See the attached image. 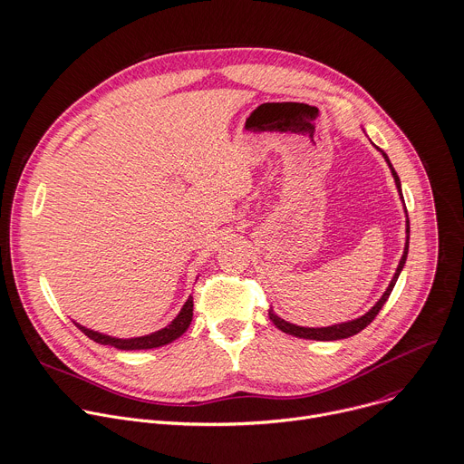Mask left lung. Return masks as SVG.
Wrapping results in <instances>:
<instances>
[{
    "label": "left lung",
    "mask_w": 464,
    "mask_h": 464,
    "mask_svg": "<svg viewBox=\"0 0 464 464\" xmlns=\"http://www.w3.org/2000/svg\"><path fill=\"white\" fill-rule=\"evenodd\" d=\"M382 154L385 157V160H387V164H389V168H391V171H392L396 188H398V191H400V195H401L400 179H398V175H396L392 164L389 162L387 154H385L383 150H382ZM405 232H407L405 248H403V256H401V260H400V266H398V269H396V273H394V278L391 280V284H389L387 291L383 293V296L376 302V305L372 307V310L367 312L363 317H359V319L350 321V323L328 326V328H302V326H295V324H291V323H285V321L280 319L273 310H269V319L273 321V324H275L278 330H282L284 334H289V335H293V337H298V339H315V341H337V339H346V337H350V335L359 334L363 328H367V326L376 319V315L380 314L383 304L387 302V298H389V295H391V291H392V287H394V284H396V280H398V276H400V271L403 269V264H405V260H407V250H409V219H407V230H405Z\"/></svg>",
    "instance_id": "left-lung-1"
}]
</instances>
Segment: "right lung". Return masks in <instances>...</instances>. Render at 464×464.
I'll list each match as a JSON object with an SVG mask.
<instances>
[{
	"mask_svg": "<svg viewBox=\"0 0 464 464\" xmlns=\"http://www.w3.org/2000/svg\"><path fill=\"white\" fill-rule=\"evenodd\" d=\"M191 317H193V296H189L186 300V304L182 305L180 314L173 319V323L168 328H162L159 332H154L150 335H143V337H134V339H116L111 335H102L97 332H92L81 324H75L84 335H88L92 341L99 343V344H111L114 348L120 350H149V348H159L162 344H168L171 341H175L177 337H180L188 326L191 324Z\"/></svg>",
	"mask_w": 464,
	"mask_h": 464,
	"instance_id": "obj_1",
	"label": "right lung"
}]
</instances>
